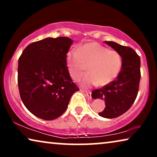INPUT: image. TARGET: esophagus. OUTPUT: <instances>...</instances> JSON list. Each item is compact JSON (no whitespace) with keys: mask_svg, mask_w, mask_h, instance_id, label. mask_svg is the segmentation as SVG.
I'll list each match as a JSON object with an SVG mask.
<instances>
[{"mask_svg":"<svg viewBox=\"0 0 157 157\" xmlns=\"http://www.w3.org/2000/svg\"><path fill=\"white\" fill-rule=\"evenodd\" d=\"M82 91L83 92H85V94H86V96L89 98H91V91H83L82 90Z\"/></svg>","mask_w":157,"mask_h":157,"instance_id":"obj_1","label":"esophagus"}]
</instances>
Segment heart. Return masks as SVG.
I'll use <instances>...</instances> for the list:
<instances>
[{"label":"heart","instance_id":"heart-1","mask_svg":"<svg viewBox=\"0 0 157 157\" xmlns=\"http://www.w3.org/2000/svg\"><path fill=\"white\" fill-rule=\"evenodd\" d=\"M66 63L71 78L78 81L86 70L81 86L89 88L99 84L106 86L119 76L122 68V57L118 51L110 50L96 42H88L78 46L77 50L68 51Z\"/></svg>","mask_w":157,"mask_h":157}]
</instances>
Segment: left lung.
<instances>
[{
    "label": "left lung",
    "instance_id": "1",
    "mask_svg": "<svg viewBox=\"0 0 157 157\" xmlns=\"http://www.w3.org/2000/svg\"><path fill=\"white\" fill-rule=\"evenodd\" d=\"M122 57V68L119 76L109 84L94 90V99H104L106 107L100 117L113 119L127 111L134 104L139 91L141 78L140 58L132 48L113 41H105Z\"/></svg>",
    "mask_w": 157,
    "mask_h": 157
}]
</instances>
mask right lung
<instances>
[{
  "instance_id": "obj_1",
  "label": "right lung",
  "mask_w": 157,
  "mask_h": 157,
  "mask_svg": "<svg viewBox=\"0 0 157 157\" xmlns=\"http://www.w3.org/2000/svg\"><path fill=\"white\" fill-rule=\"evenodd\" d=\"M73 44L68 37L46 38L29 44L18 59V84L21 100L30 112L44 120L63 114L74 84L66 63Z\"/></svg>"
}]
</instances>
